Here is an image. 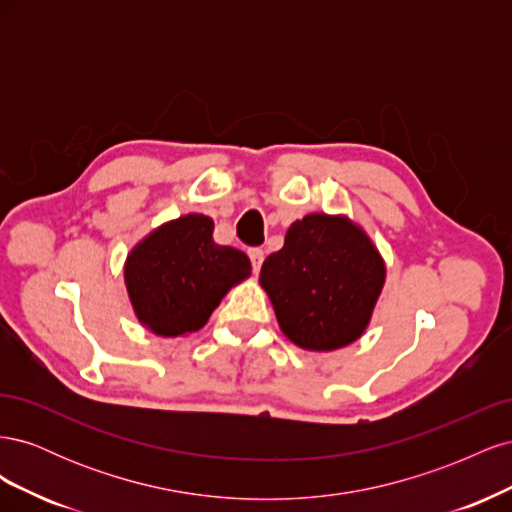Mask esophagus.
<instances>
[{
    "mask_svg": "<svg viewBox=\"0 0 512 512\" xmlns=\"http://www.w3.org/2000/svg\"><path fill=\"white\" fill-rule=\"evenodd\" d=\"M250 260H252L254 273H258L260 267H262V260H265V252H262L260 247H254V250H250Z\"/></svg>",
    "mask_w": 512,
    "mask_h": 512,
    "instance_id": "34e87169",
    "label": "esophagus"
}]
</instances>
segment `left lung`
<instances>
[{"label": "left lung", "mask_w": 512, "mask_h": 512, "mask_svg": "<svg viewBox=\"0 0 512 512\" xmlns=\"http://www.w3.org/2000/svg\"><path fill=\"white\" fill-rule=\"evenodd\" d=\"M386 280L376 243L348 215L307 213L286 230L284 247L262 262L282 333L303 350L350 346L369 327Z\"/></svg>", "instance_id": "8db88e82"}]
</instances>
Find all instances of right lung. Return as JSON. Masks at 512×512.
Here are the masks:
<instances>
[{
	"instance_id": "right-lung-1",
	"label": "right lung",
	"mask_w": 512,
	"mask_h": 512,
	"mask_svg": "<svg viewBox=\"0 0 512 512\" xmlns=\"http://www.w3.org/2000/svg\"><path fill=\"white\" fill-rule=\"evenodd\" d=\"M213 220L188 213L138 241L123 282L138 322L160 337H185L207 324L232 286L252 275L241 250L213 241Z\"/></svg>"
}]
</instances>
